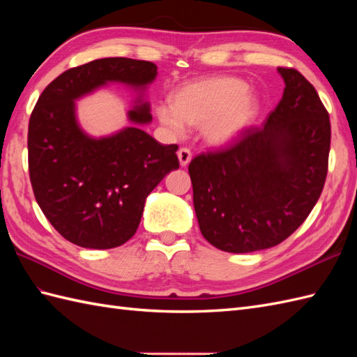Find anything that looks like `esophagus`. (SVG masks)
Segmentation results:
<instances>
[{
    "label": "esophagus",
    "instance_id": "34e87169",
    "mask_svg": "<svg viewBox=\"0 0 357 357\" xmlns=\"http://www.w3.org/2000/svg\"><path fill=\"white\" fill-rule=\"evenodd\" d=\"M178 158H179L181 167L188 165V162L192 161V151H190V149H187V147L179 149V150H178Z\"/></svg>",
    "mask_w": 357,
    "mask_h": 357
}]
</instances>
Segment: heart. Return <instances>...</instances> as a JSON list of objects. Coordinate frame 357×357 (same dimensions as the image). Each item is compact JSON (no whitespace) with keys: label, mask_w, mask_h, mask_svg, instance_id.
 <instances>
[{"label":"heart","mask_w":357,"mask_h":357,"mask_svg":"<svg viewBox=\"0 0 357 357\" xmlns=\"http://www.w3.org/2000/svg\"><path fill=\"white\" fill-rule=\"evenodd\" d=\"M259 105V98L242 79L213 77L179 87L172 95V105H158L156 116L173 135H184L185 124L202 127L210 146L225 147L252 127Z\"/></svg>","instance_id":"b5f03b06"}]
</instances>
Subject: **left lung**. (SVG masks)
<instances>
[{"label":"left lung","mask_w":357,"mask_h":357,"mask_svg":"<svg viewBox=\"0 0 357 357\" xmlns=\"http://www.w3.org/2000/svg\"><path fill=\"white\" fill-rule=\"evenodd\" d=\"M278 72L284 95L264 126L188 165L199 230L222 252L280 244L305 221L327 178L328 112L298 70Z\"/></svg>","instance_id":"8db88e82"}]
</instances>
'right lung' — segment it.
Instances as JSON below:
<instances>
[{
    "instance_id": "add662e5",
    "label": "right lung",
    "mask_w": 357,
    "mask_h": 357,
    "mask_svg": "<svg viewBox=\"0 0 357 357\" xmlns=\"http://www.w3.org/2000/svg\"><path fill=\"white\" fill-rule=\"evenodd\" d=\"M156 75L150 61L101 58L66 70L38 98L27 136L30 183L45 218L75 245H123L138 229L147 196L179 167L176 144L162 146L139 126L101 138L87 135L75 101L118 82L139 92L128 119L149 124L142 95Z\"/></svg>"
}]
</instances>
